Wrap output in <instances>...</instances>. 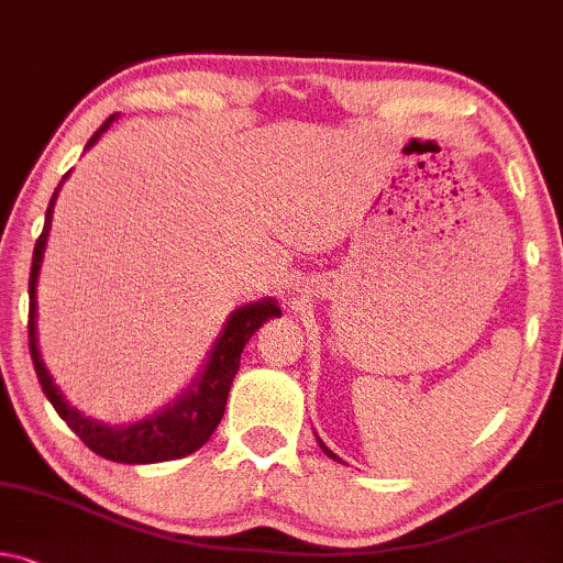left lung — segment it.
Here are the masks:
<instances>
[{
    "label": "left lung",
    "mask_w": 563,
    "mask_h": 563,
    "mask_svg": "<svg viewBox=\"0 0 563 563\" xmlns=\"http://www.w3.org/2000/svg\"><path fill=\"white\" fill-rule=\"evenodd\" d=\"M318 443H321V449H323V454H325V456H331V460H336V462H342V460H339V456H336V454H334V451H331V449H325V446H323V441H321V439H318Z\"/></svg>",
    "instance_id": "1"
}]
</instances>
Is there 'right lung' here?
Listing matches in <instances>:
<instances>
[{"label":"right lung","mask_w":563,"mask_h":563,"mask_svg":"<svg viewBox=\"0 0 563 563\" xmlns=\"http://www.w3.org/2000/svg\"><path fill=\"white\" fill-rule=\"evenodd\" d=\"M112 122L114 117H109V120L96 130L86 148H90V145L99 141V135L103 130H109ZM59 187L54 190L52 200H48L44 232L38 234L36 247H33L31 282H27V297H31V308H27V346H31V357L33 367H36L38 384L44 388L46 399L52 401V407L57 409L59 418L80 435V441L86 443L90 451H96L103 460H112L120 464H156L192 454V451H198L208 439H211V433L217 430L221 418H224L229 388H232V380L240 371L242 350H245L250 336H253L268 318L282 316L279 305L266 297V300L242 305V308L234 310V313L229 316L221 336L217 339V344H213L211 355H208L203 373L192 380L185 394H179L175 405H166L164 409H158L156 415L137 420L133 426H107V422H96L86 418L78 409L67 405V399L62 397L57 384L48 376L44 360H41L36 336V282L41 261H44L54 200H57Z\"/></svg>","instance_id":"1"}]
</instances>
